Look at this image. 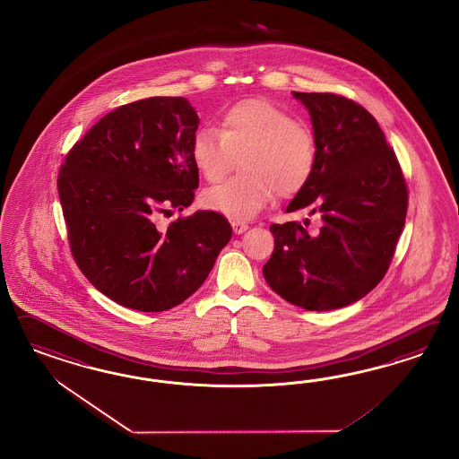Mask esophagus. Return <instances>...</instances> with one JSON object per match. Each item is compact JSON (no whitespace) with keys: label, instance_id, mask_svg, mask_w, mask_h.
Returning <instances> with one entry per match:
<instances>
[{"label":"esophagus","instance_id":"obj_1","mask_svg":"<svg viewBox=\"0 0 459 459\" xmlns=\"http://www.w3.org/2000/svg\"><path fill=\"white\" fill-rule=\"evenodd\" d=\"M232 229L236 234H242L249 229V223L242 222V221H232Z\"/></svg>","mask_w":459,"mask_h":459}]
</instances>
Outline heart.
I'll return each mask as SVG.
<instances>
[{"instance_id": "1", "label": "heart", "mask_w": 459, "mask_h": 459, "mask_svg": "<svg viewBox=\"0 0 459 459\" xmlns=\"http://www.w3.org/2000/svg\"><path fill=\"white\" fill-rule=\"evenodd\" d=\"M190 154L198 173L217 183L240 158L246 171L204 194V205L247 221L278 194L290 198L305 190L316 168V139L307 126L264 99L230 106L219 129L204 126L192 136Z\"/></svg>"}]
</instances>
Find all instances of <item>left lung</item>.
<instances>
[{
    "instance_id": "8db88e82",
    "label": "left lung",
    "mask_w": 459,
    "mask_h": 459,
    "mask_svg": "<svg viewBox=\"0 0 459 459\" xmlns=\"http://www.w3.org/2000/svg\"><path fill=\"white\" fill-rule=\"evenodd\" d=\"M311 116L316 168L286 212L318 213L273 223L274 252L263 267L267 284L291 305L328 311L359 301L389 269L403 234L409 192L403 168L376 117L332 92H294Z\"/></svg>"
}]
</instances>
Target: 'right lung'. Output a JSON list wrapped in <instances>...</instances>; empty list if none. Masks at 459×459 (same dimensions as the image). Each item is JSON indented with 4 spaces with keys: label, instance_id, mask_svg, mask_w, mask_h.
I'll return each mask as SVG.
<instances>
[{
    "label": "right lung",
    "instance_id": "obj_1",
    "mask_svg": "<svg viewBox=\"0 0 459 459\" xmlns=\"http://www.w3.org/2000/svg\"><path fill=\"white\" fill-rule=\"evenodd\" d=\"M196 127L186 99H141L99 119L60 167L56 188L72 257L117 305L146 313L180 305L232 237L229 221L213 210L158 225L161 215L194 202Z\"/></svg>",
    "mask_w": 459,
    "mask_h": 459
}]
</instances>
